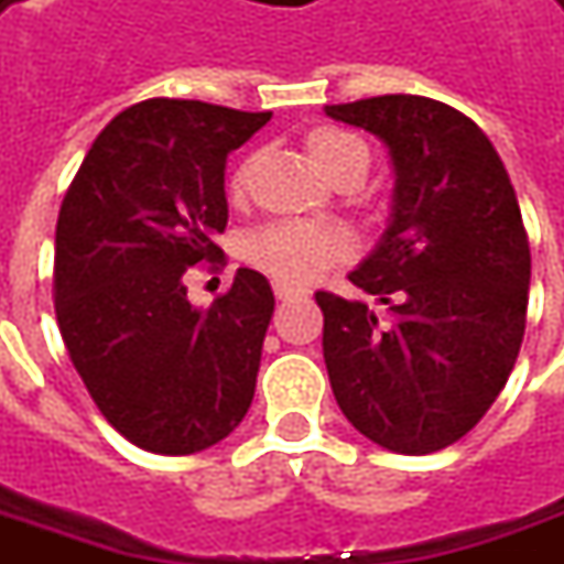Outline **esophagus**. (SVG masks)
I'll return each instance as SVG.
<instances>
[{"label":"esophagus","mask_w":564,"mask_h":564,"mask_svg":"<svg viewBox=\"0 0 564 564\" xmlns=\"http://www.w3.org/2000/svg\"><path fill=\"white\" fill-rule=\"evenodd\" d=\"M273 291H275V297H279V301H294V297H304V291L291 289V285H285V282H275Z\"/></svg>","instance_id":"esophagus-1"}]
</instances>
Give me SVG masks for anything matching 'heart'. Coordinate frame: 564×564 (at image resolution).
<instances>
[{
  "mask_svg": "<svg viewBox=\"0 0 564 564\" xmlns=\"http://www.w3.org/2000/svg\"><path fill=\"white\" fill-rule=\"evenodd\" d=\"M304 149L313 167L326 173L332 183H338L347 173L360 170L366 176L369 154L357 135L335 130V127H316L304 135ZM245 167L232 176V192H241ZM350 254V241L338 226H310V223H270L260 226L245 241V257L257 270L273 275L285 285H304L323 273L326 267L338 263Z\"/></svg>",
  "mask_w": 564,
  "mask_h": 564,
  "instance_id": "b5f03b06",
  "label": "heart"
}]
</instances>
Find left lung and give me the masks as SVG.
<instances>
[{
    "label": "left lung",
    "instance_id": "left-lung-1",
    "mask_svg": "<svg viewBox=\"0 0 564 564\" xmlns=\"http://www.w3.org/2000/svg\"><path fill=\"white\" fill-rule=\"evenodd\" d=\"M388 149V229L354 273L381 304L316 291L332 394L372 444L425 456L468 434L509 379L531 289L519 198L490 139L422 96L326 105Z\"/></svg>",
    "mask_w": 564,
    "mask_h": 564
}]
</instances>
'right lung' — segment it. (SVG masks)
<instances>
[{"mask_svg":"<svg viewBox=\"0 0 564 564\" xmlns=\"http://www.w3.org/2000/svg\"><path fill=\"white\" fill-rule=\"evenodd\" d=\"M273 111L188 98L139 101L98 132L55 229V313L70 362L130 444L185 456L245 419L275 297L241 267L207 310L188 267L220 263L226 154Z\"/></svg>","mask_w":564,"mask_h":564,"instance_id":"add662e5","label":"right lung"}]
</instances>
